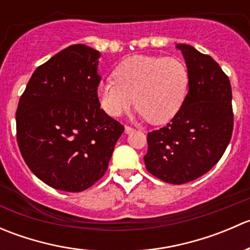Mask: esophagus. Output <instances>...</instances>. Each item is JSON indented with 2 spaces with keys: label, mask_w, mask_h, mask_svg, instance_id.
Masks as SVG:
<instances>
[{
  "label": "esophagus",
  "mask_w": 250,
  "mask_h": 250,
  "mask_svg": "<svg viewBox=\"0 0 250 250\" xmlns=\"http://www.w3.org/2000/svg\"><path fill=\"white\" fill-rule=\"evenodd\" d=\"M125 133H128V134H129V133L134 132L135 129H134V128H133V127H130V125H125Z\"/></svg>",
  "instance_id": "1"
}]
</instances>
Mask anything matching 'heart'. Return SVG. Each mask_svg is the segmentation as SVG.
Instances as JSON below:
<instances>
[{
    "label": "heart",
    "instance_id": "1",
    "mask_svg": "<svg viewBox=\"0 0 250 250\" xmlns=\"http://www.w3.org/2000/svg\"><path fill=\"white\" fill-rule=\"evenodd\" d=\"M113 80L98 84L102 109L118 117L137 105L153 125L169 122L180 111L190 88V72L183 60L161 55H133L113 71Z\"/></svg>",
    "mask_w": 250,
    "mask_h": 250
}]
</instances>
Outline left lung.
<instances>
[{"instance_id": "left-lung-1", "label": "left lung", "mask_w": 250, "mask_h": 250, "mask_svg": "<svg viewBox=\"0 0 250 250\" xmlns=\"http://www.w3.org/2000/svg\"><path fill=\"white\" fill-rule=\"evenodd\" d=\"M190 72V88L180 111L163 128L147 134L146 169L180 185L211 169L225 152L233 130L232 90L228 75L210 55L176 44Z\"/></svg>"}]
</instances>
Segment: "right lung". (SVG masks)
I'll use <instances>...</instances> for the list:
<instances>
[{
	"instance_id": "right-lung-1",
	"label": "right lung",
	"mask_w": 250,
	"mask_h": 250,
	"mask_svg": "<svg viewBox=\"0 0 250 250\" xmlns=\"http://www.w3.org/2000/svg\"><path fill=\"white\" fill-rule=\"evenodd\" d=\"M98 50L74 44L40 65L18 104L17 141L32 173L80 192L107 170L125 127L100 107Z\"/></svg>"
}]
</instances>
